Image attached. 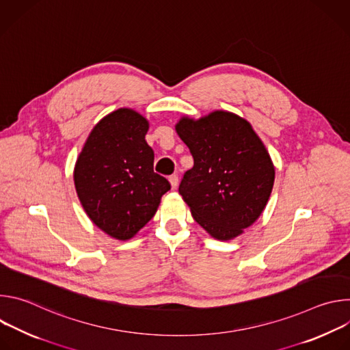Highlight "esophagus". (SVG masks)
I'll return each instance as SVG.
<instances>
[{"mask_svg":"<svg viewBox=\"0 0 350 350\" xmlns=\"http://www.w3.org/2000/svg\"><path fill=\"white\" fill-rule=\"evenodd\" d=\"M169 181H170V185H172V188H177V185H178V177H177L176 174H172V176H169Z\"/></svg>","mask_w":350,"mask_h":350,"instance_id":"obj_1","label":"esophagus"}]
</instances>
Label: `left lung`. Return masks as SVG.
<instances>
[{
  "label": "left lung",
  "mask_w": 350,
  "mask_h": 350,
  "mask_svg": "<svg viewBox=\"0 0 350 350\" xmlns=\"http://www.w3.org/2000/svg\"><path fill=\"white\" fill-rule=\"evenodd\" d=\"M176 131L193 158L178 187L192 217L216 239L238 237L259 219L273 189L265 144L251 123L226 111L181 118Z\"/></svg>",
  "instance_id": "obj_1"
}]
</instances>
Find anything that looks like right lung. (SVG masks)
<instances>
[{"instance_id":"1","label":"right lung","mask_w":350,"mask_h":350,"mask_svg":"<svg viewBox=\"0 0 350 350\" xmlns=\"http://www.w3.org/2000/svg\"><path fill=\"white\" fill-rule=\"evenodd\" d=\"M148 120L120 108L99 120L75 166V187L92 220L112 238H133L154 217L169 181L154 172Z\"/></svg>"}]
</instances>
